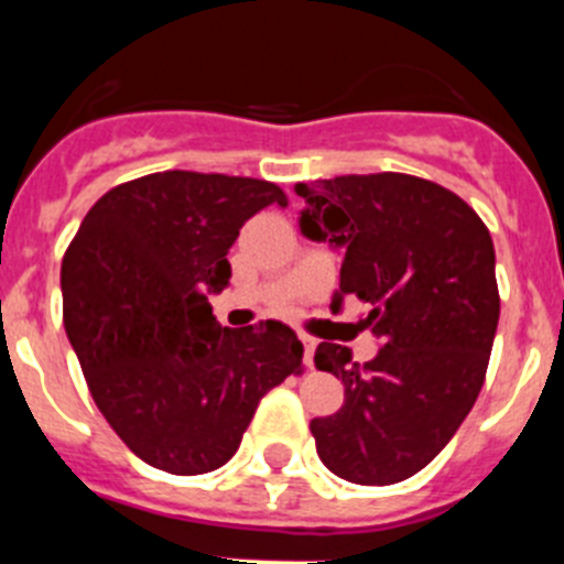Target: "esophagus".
<instances>
[{
  "label": "esophagus",
  "mask_w": 564,
  "mask_h": 564,
  "mask_svg": "<svg viewBox=\"0 0 564 564\" xmlns=\"http://www.w3.org/2000/svg\"><path fill=\"white\" fill-rule=\"evenodd\" d=\"M302 338V344H305V364L307 367H313V350H316V338L311 336H299Z\"/></svg>",
  "instance_id": "1"
}]
</instances>
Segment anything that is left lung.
<instances>
[{"mask_svg":"<svg viewBox=\"0 0 564 564\" xmlns=\"http://www.w3.org/2000/svg\"><path fill=\"white\" fill-rule=\"evenodd\" d=\"M302 234L341 248L333 311L370 305L372 361L322 341L318 370L344 383L341 410L313 417L316 452L333 475L390 486L417 475L452 441L486 381L500 318L495 242L455 192L401 172L296 183Z\"/></svg>","mask_w":564,"mask_h":564,"instance_id":"1","label":"left lung"}]
</instances>
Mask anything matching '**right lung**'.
I'll use <instances>...</instances> for the list:
<instances>
[{
  "label": "right lung",
  "instance_id": "obj_1",
  "mask_svg": "<svg viewBox=\"0 0 564 564\" xmlns=\"http://www.w3.org/2000/svg\"><path fill=\"white\" fill-rule=\"evenodd\" d=\"M271 203L288 206L276 183L154 172L109 188L64 253V327L93 401L169 475L231 460L262 395L302 367L288 325L231 330L208 305L239 228Z\"/></svg>",
  "mask_w": 564,
  "mask_h": 564
}]
</instances>
